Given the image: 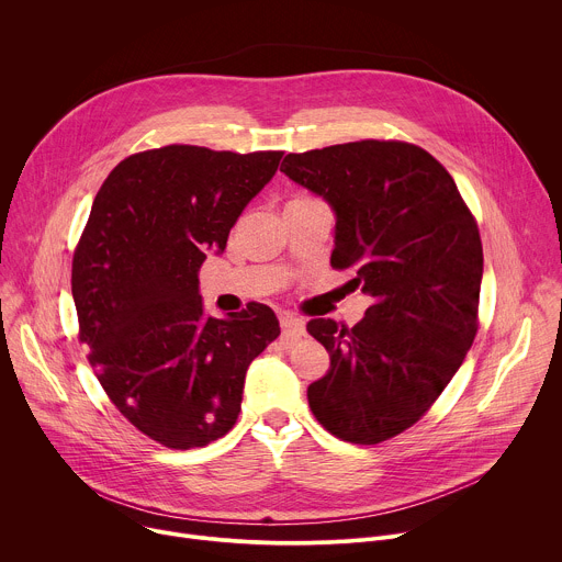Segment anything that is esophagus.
Masks as SVG:
<instances>
[{"label":"esophagus","instance_id":"esophagus-1","mask_svg":"<svg viewBox=\"0 0 562 562\" xmlns=\"http://www.w3.org/2000/svg\"><path fill=\"white\" fill-rule=\"evenodd\" d=\"M280 325H282V329H284V334H289V336H293V338H302L304 331H306L304 319L297 317V315H293V313H289V311L280 313Z\"/></svg>","mask_w":562,"mask_h":562}]
</instances>
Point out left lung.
Returning a JSON list of instances; mask_svg holds the SVG:
<instances>
[{
	"label": "left lung",
	"instance_id": "1",
	"mask_svg": "<svg viewBox=\"0 0 562 562\" xmlns=\"http://www.w3.org/2000/svg\"><path fill=\"white\" fill-rule=\"evenodd\" d=\"M338 215L331 267L353 269L373 304L356 327L315 317L329 351L308 407L329 434L378 445L416 425L475 334L483 243L453 178L425 148L360 139L289 153L280 167Z\"/></svg>",
	"mask_w": 562,
	"mask_h": 562
}]
</instances>
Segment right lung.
Segmentation results:
<instances>
[{
	"instance_id": "right-lung-1",
	"label": "right lung",
	"mask_w": 562,
	"mask_h": 562,
	"mask_svg": "<svg viewBox=\"0 0 562 562\" xmlns=\"http://www.w3.org/2000/svg\"><path fill=\"white\" fill-rule=\"evenodd\" d=\"M282 150L169 144L109 173L72 254L79 342L115 409L169 449L204 447L237 420L254 358L280 336L260 302L217 319L198 271L224 251Z\"/></svg>"
}]
</instances>
